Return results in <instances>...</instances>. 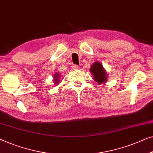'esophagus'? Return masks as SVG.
<instances>
[{"label": "esophagus", "mask_w": 153, "mask_h": 153, "mask_svg": "<svg viewBox=\"0 0 153 153\" xmlns=\"http://www.w3.org/2000/svg\"><path fill=\"white\" fill-rule=\"evenodd\" d=\"M72 68L73 70H79L80 68H79V66H78L77 65H72Z\"/></svg>", "instance_id": "esophagus-1"}]
</instances>
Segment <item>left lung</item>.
<instances>
[{
	"instance_id": "obj_1",
	"label": "left lung",
	"mask_w": 153,
	"mask_h": 153,
	"mask_svg": "<svg viewBox=\"0 0 153 153\" xmlns=\"http://www.w3.org/2000/svg\"><path fill=\"white\" fill-rule=\"evenodd\" d=\"M90 71L92 74L93 79L99 85L104 84L108 81L107 72L100 62H94L90 67Z\"/></svg>"
}]
</instances>
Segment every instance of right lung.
<instances>
[{"mask_svg":"<svg viewBox=\"0 0 153 153\" xmlns=\"http://www.w3.org/2000/svg\"><path fill=\"white\" fill-rule=\"evenodd\" d=\"M60 76L61 74H59L58 72H56L55 74H54V85H58L60 83V81H59V78H60Z\"/></svg>","mask_w":153,"mask_h":153,"instance_id":"add662e5","label":"right lung"}]
</instances>
